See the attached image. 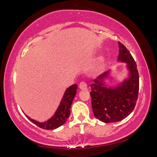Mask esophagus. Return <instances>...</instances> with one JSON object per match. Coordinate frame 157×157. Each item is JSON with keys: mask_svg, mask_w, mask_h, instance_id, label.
Wrapping results in <instances>:
<instances>
[{"mask_svg": "<svg viewBox=\"0 0 157 157\" xmlns=\"http://www.w3.org/2000/svg\"><path fill=\"white\" fill-rule=\"evenodd\" d=\"M79 87L80 88L81 90H86L87 88V85L85 82H81L79 84Z\"/></svg>", "mask_w": 157, "mask_h": 157, "instance_id": "1", "label": "esophagus"}]
</instances>
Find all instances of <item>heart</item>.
Segmentation results:
<instances>
[{
  "mask_svg": "<svg viewBox=\"0 0 157 157\" xmlns=\"http://www.w3.org/2000/svg\"><path fill=\"white\" fill-rule=\"evenodd\" d=\"M103 60H104V59L102 58V59H101V62H103Z\"/></svg>",
  "mask_w": 157,
  "mask_h": 157,
  "instance_id": "obj_1",
  "label": "heart"
}]
</instances>
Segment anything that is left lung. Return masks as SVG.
Masks as SVG:
<instances>
[{"label": "left lung", "mask_w": 157, "mask_h": 157, "mask_svg": "<svg viewBox=\"0 0 157 157\" xmlns=\"http://www.w3.org/2000/svg\"><path fill=\"white\" fill-rule=\"evenodd\" d=\"M118 61L127 63L128 77L115 87H107L110 70L104 72L90 85L94 115L101 122H120L132 113L138 98L140 78L136 64L124 45L119 42Z\"/></svg>", "instance_id": "obj_1"}]
</instances>
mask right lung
Wrapping results in <instances>:
<instances>
[{
    "label": "right lung",
    "instance_id": "add662e5",
    "mask_svg": "<svg viewBox=\"0 0 157 157\" xmlns=\"http://www.w3.org/2000/svg\"><path fill=\"white\" fill-rule=\"evenodd\" d=\"M77 89H78V85L75 84L65 90L60 103H59L56 112H55L54 115L46 122H39L36 120H33L27 115L25 116L30 121H31L35 125L42 129L48 130L57 129V127L64 124L70 117V107H71L72 101L77 93Z\"/></svg>",
    "mask_w": 157,
    "mask_h": 157
}]
</instances>
